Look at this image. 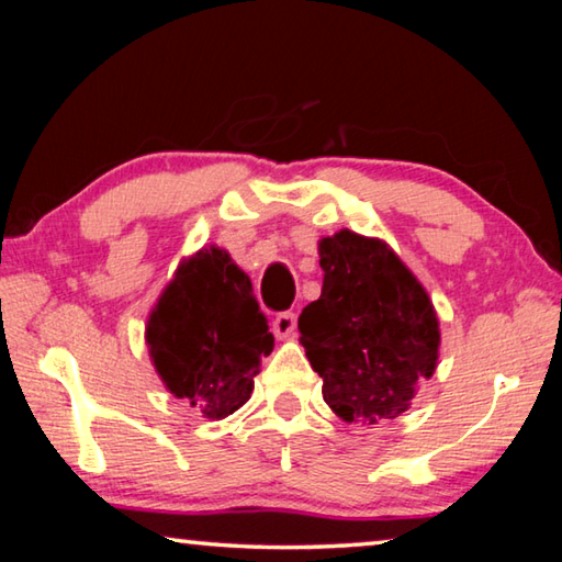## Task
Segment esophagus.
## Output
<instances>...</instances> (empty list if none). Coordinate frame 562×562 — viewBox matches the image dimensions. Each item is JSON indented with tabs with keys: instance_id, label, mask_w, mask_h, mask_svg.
I'll list each match as a JSON object with an SVG mask.
<instances>
[{
	"instance_id": "esophagus-1",
	"label": "esophagus",
	"mask_w": 562,
	"mask_h": 562,
	"mask_svg": "<svg viewBox=\"0 0 562 562\" xmlns=\"http://www.w3.org/2000/svg\"><path fill=\"white\" fill-rule=\"evenodd\" d=\"M272 329L278 337H292L294 329H297V315L294 312H280L272 322Z\"/></svg>"
}]
</instances>
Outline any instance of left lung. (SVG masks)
Masks as SVG:
<instances>
[{"label": "left lung", "mask_w": 562, "mask_h": 562, "mask_svg": "<svg viewBox=\"0 0 562 562\" xmlns=\"http://www.w3.org/2000/svg\"><path fill=\"white\" fill-rule=\"evenodd\" d=\"M319 300L300 315L322 396L345 422L376 424L408 408L439 359L429 294L392 247L351 231L319 243Z\"/></svg>", "instance_id": "obj_1"}]
</instances>
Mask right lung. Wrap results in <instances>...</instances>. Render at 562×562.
Masks as SVG:
<instances>
[{
	"instance_id": "obj_1",
	"label": "right lung",
	"mask_w": 562,
	"mask_h": 562,
	"mask_svg": "<svg viewBox=\"0 0 562 562\" xmlns=\"http://www.w3.org/2000/svg\"><path fill=\"white\" fill-rule=\"evenodd\" d=\"M146 341L170 394L207 418H225L250 398L274 339L250 278L211 247L180 265L148 319Z\"/></svg>"
}]
</instances>
